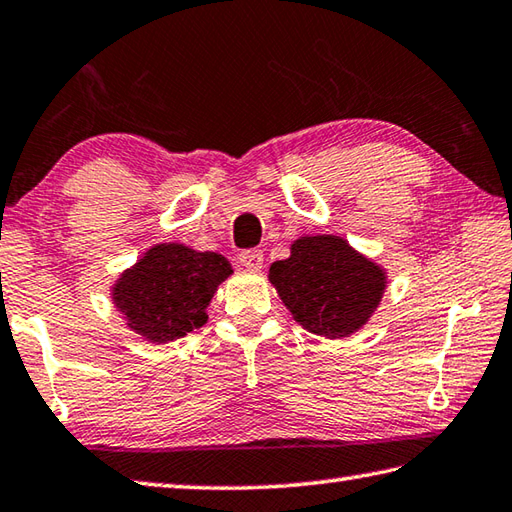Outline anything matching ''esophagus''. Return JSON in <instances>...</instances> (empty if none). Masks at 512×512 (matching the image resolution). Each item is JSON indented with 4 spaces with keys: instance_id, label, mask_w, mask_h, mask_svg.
Instances as JSON below:
<instances>
[{
    "instance_id": "1",
    "label": "esophagus",
    "mask_w": 512,
    "mask_h": 512,
    "mask_svg": "<svg viewBox=\"0 0 512 512\" xmlns=\"http://www.w3.org/2000/svg\"><path fill=\"white\" fill-rule=\"evenodd\" d=\"M238 263L252 269V272H258V269L263 267V252H260V249H247V252L238 256Z\"/></svg>"
}]
</instances>
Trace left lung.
<instances>
[{"instance_id": "8db88e82", "label": "left lung", "mask_w": 512, "mask_h": 512, "mask_svg": "<svg viewBox=\"0 0 512 512\" xmlns=\"http://www.w3.org/2000/svg\"><path fill=\"white\" fill-rule=\"evenodd\" d=\"M269 283L303 330L343 339L370 321L388 276L341 236L323 234L294 240L289 258L269 267Z\"/></svg>"}]
</instances>
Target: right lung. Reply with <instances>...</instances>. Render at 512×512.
<instances>
[{
	"mask_svg": "<svg viewBox=\"0 0 512 512\" xmlns=\"http://www.w3.org/2000/svg\"><path fill=\"white\" fill-rule=\"evenodd\" d=\"M231 274L225 256L162 243L124 269L111 296L127 327L151 343H167L207 323V305Z\"/></svg>",
	"mask_w": 512,
	"mask_h": 512,
	"instance_id": "add662e5",
	"label": "right lung"
}]
</instances>
